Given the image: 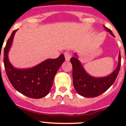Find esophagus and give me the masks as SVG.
Listing matches in <instances>:
<instances>
[{
  "label": "esophagus",
  "mask_w": 126,
  "mask_h": 126,
  "mask_svg": "<svg viewBox=\"0 0 126 126\" xmlns=\"http://www.w3.org/2000/svg\"><path fill=\"white\" fill-rule=\"evenodd\" d=\"M64 55H65V60H66V61H69L71 57V55L70 54V53L68 52V51H66V52H65V53H64Z\"/></svg>",
  "instance_id": "esophagus-1"
}]
</instances>
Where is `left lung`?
I'll return each mask as SVG.
<instances>
[{"label":"left lung","mask_w":126,"mask_h":126,"mask_svg":"<svg viewBox=\"0 0 126 126\" xmlns=\"http://www.w3.org/2000/svg\"><path fill=\"white\" fill-rule=\"evenodd\" d=\"M104 28L114 37L111 31L104 25ZM71 58L73 65V79L74 88L77 93L85 97H95L107 91L114 82L121 65L120 52L118 55V63L114 71L110 75L103 77H95L89 75L79 59L77 53Z\"/></svg>","instance_id":"8db88e82"}]
</instances>
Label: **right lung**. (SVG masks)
Wrapping results in <instances>:
<instances>
[{
    "label": "right lung",
    "instance_id": "add662e5",
    "mask_svg": "<svg viewBox=\"0 0 126 126\" xmlns=\"http://www.w3.org/2000/svg\"><path fill=\"white\" fill-rule=\"evenodd\" d=\"M17 31H13L4 47L5 71L10 83L17 92L30 98L40 99L49 94L55 74L65 61V56L61 54L56 59H47L31 68H16L9 61L8 53Z\"/></svg>",
    "mask_w": 126,
    "mask_h": 126
}]
</instances>
